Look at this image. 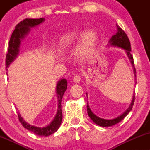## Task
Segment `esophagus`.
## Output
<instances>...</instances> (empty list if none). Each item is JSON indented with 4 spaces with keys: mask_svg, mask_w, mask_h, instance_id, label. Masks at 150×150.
<instances>
[{
    "mask_svg": "<svg viewBox=\"0 0 150 150\" xmlns=\"http://www.w3.org/2000/svg\"><path fill=\"white\" fill-rule=\"evenodd\" d=\"M80 80H81V76L79 75H74V77H73V81L74 82V83H79V82L80 81Z\"/></svg>",
    "mask_w": 150,
    "mask_h": 150,
    "instance_id": "esophagus-1",
    "label": "esophagus"
}]
</instances>
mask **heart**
<instances>
[{"instance_id": "b5f03b06", "label": "heart", "mask_w": 150, "mask_h": 150, "mask_svg": "<svg viewBox=\"0 0 150 150\" xmlns=\"http://www.w3.org/2000/svg\"><path fill=\"white\" fill-rule=\"evenodd\" d=\"M81 33L74 30L61 35L59 38V48L62 53L69 51L79 38ZM98 40V35L93 30H87L81 35L79 40V51L82 55L88 54L93 50Z\"/></svg>"}]
</instances>
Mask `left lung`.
<instances>
[{
  "mask_svg": "<svg viewBox=\"0 0 150 150\" xmlns=\"http://www.w3.org/2000/svg\"><path fill=\"white\" fill-rule=\"evenodd\" d=\"M110 44V45L115 47H118L122 48L124 50H126V52H127V56H128V58L130 60L131 63H132V66H134V60H133V57H132V54H131V47H130V42H129L128 37L126 35V33L124 32L123 30L121 29L120 28H119L117 26V33H116L115 35L112 37L111 39L110 40V42H109ZM134 74H136V70L135 68L134 67ZM134 98H135V96L134 95L133 96V98H132V103H131L130 105L128 108L127 110L125 112H123V114L118 116L116 118L112 119V120H105V119L100 118L98 116L92 112L90 108H89L88 105H87V110H88V116L91 117L92 120L95 122L96 124H97L98 125L102 126V127H109V126H112L115 125V124L120 122L122 119H124L127 116V114L129 113V111L132 110V106L134 105Z\"/></svg>",
  "mask_w": 150,
  "mask_h": 150,
  "instance_id": "left-lung-1",
  "label": "left lung"
}]
</instances>
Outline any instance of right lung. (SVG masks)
I'll list each match as a JSON object with an SVG mask.
<instances>
[{"label":"right lung","instance_id":"add662e5","mask_svg":"<svg viewBox=\"0 0 150 150\" xmlns=\"http://www.w3.org/2000/svg\"><path fill=\"white\" fill-rule=\"evenodd\" d=\"M45 21L44 18H40V19H26L23 20V21L20 22L16 26V29L13 31L11 39L9 41V47L6 58V68L7 69L9 67L10 64L16 59L17 54L19 51L20 44H21V40L24 38V36L28 32L30 31V28L36 26ZM67 88V81L65 79L60 80L58 82L57 86V94L58 97V110L57 113L55 116L54 119L50 125L45 127H38L35 126L30 125L27 123L23 120L20 113H18V119L21 123L23 125L25 128L28 129V130L31 131L32 132L39 136H47L54 133L59 129L60 125H61L62 120V99L63 98V95L65 91Z\"/></svg>","mask_w":150,"mask_h":150}]
</instances>
